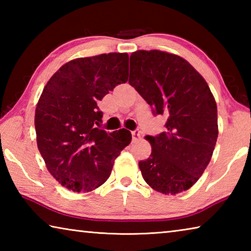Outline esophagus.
Masks as SVG:
<instances>
[{"instance_id": "1", "label": "esophagus", "mask_w": 251, "mask_h": 251, "mask_svg": "<svg viewBox=\"0 0 251 251\" xmlns=\"http://www.w3.org/2000/svg\"><path fill=\"white\" fill-rule=\"evenodd\" d=\"M141 135H142V133H141V130H139V129H136V130L131 131V136H133L134 141H136V139H138V138H141Z\"/></svg>"}]
</instances>
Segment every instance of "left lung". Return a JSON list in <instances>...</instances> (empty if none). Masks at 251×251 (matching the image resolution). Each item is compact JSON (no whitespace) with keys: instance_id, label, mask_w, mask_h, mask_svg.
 <instances>
[{"instance_id":"left-lung-1","label":"left lung","mask_w":251,"mask_h":251,"mask_svg":"<svg viewBox=\"0 0 251 251\" xmlns=\"http://www.w3.org/2000/svg\"><path fill=\"white\" fill-rule=\"evenodd\" d=\"M128 83L167 117L166 131L146 136L151 154L138 163L156 192L176 195L196 184L218 137L217 105L205 78L178 55L158 50L130 55Z\"/></svg>"}]
</instances>
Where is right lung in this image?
I'll list each match as a JSON object with an SVG mask.
<instances>
[{"label":"right lung","instance_id":"add662e5","mask_svg":"<svg viewBox=\"0 0 251 251\" xmlns=\"http://www.w3.org/2000/svg\"><path fill=\"white\" fill-rule=\"evenodd\" d=\"M127 79L128 54L108 53L72 59L46 83L35 109L36 142L48 171L65 188L88 193L103 185L129 145V130L95 126L101 118L97 101Z\"/></svg>","mask_w":251,"mask_h":251}]
</instances>
